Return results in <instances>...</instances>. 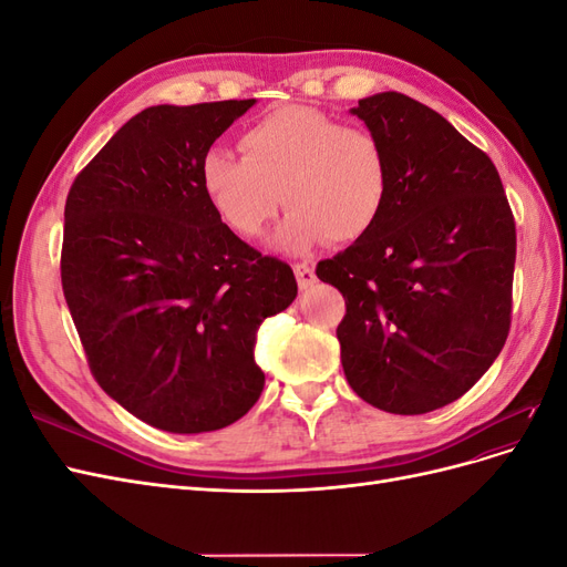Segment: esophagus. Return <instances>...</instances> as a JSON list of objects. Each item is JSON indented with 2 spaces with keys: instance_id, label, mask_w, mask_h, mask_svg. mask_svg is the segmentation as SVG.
I'll return each instance as SVG.
<instances>
[{
  "instance_id": "esophagus-1",
  "label": "esophagus",
  "mask_w": 567,
  "mask_h": 567,
  "mask_svg": "<svg viewBox=\"0 0 567 567\" xmlns=\"http://www.w3.org/2000/svg\"><path fill=\"white\" fill-rule=\"evenodd\" d=\"M293 271H296V279H298V286L305 290V288H310L312 284H315V269L307 265V262H298V265H293Z\"/></svg>"
}]
</instances>
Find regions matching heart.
Wrapping results in <instances>:
<instances>
[{
    "instance_id": "1",
    "label": "heart",
    "mask_w": 567,
    "mask_h": 567,
    "mask_svg": "<svg viewBox=\"0 0 567 567\" xmlns=\"http://www.w3.org/2000/svg\"><path fill=\"white\" fill-rule=\"evenodd\" d=\"M234 156L210 146L200 186L213 210L241 238L267 234L281 200L288 210L277 244L305 252L321 241L354 244L379 225L392 192L385 142L315 106L284 104L241 132Z\"/></svg>"
}]
</instances>
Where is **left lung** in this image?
I'll use <instances>...</instances> for the list:
<instances>
[{
    "mask_svg": "<svg viewBox=\"0 0 567 567\" xmlns=\"http://www.w3.org/2000/svg\"><path fill=\"white\" fill-rule=\"evenodd\" d=\"M390 153L392 192L371 234L317 265L346 298L350 388L390 414L458 400L511 329L516 219L483 148L421 101L383 92L352 109Z\"/></svg>",
    "mask_w": 567,
    "mask_h": 567,
    "instance_id": "1",
    "label": "left lung"
}]
</instances>
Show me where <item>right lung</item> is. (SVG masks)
<instances>
[{"instance_id": "right-lung-1", "label": "right lung", "mask_w": 567, "mask_h": 567, "mask_svg": "<svg viewBox=\"0 0 567 567\" xmlns=\"http://www.w3.org/2000/svg\"><path fill=\"white\" fill-rule=\"evenodd\" d=\"M255 99L151 106L65 198L61 286L90 371L132 416L208 433L265 388L260 323L296 300L293 269L241 241L200 186V158Z\"/></svg>"}]
</instances>
